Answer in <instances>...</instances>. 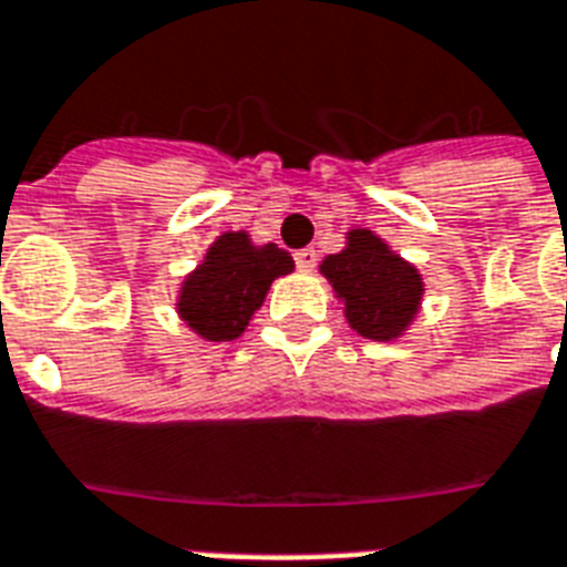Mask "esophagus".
<instances>
[{
    "label": "esophagus",
    "instance_id": "1",
    "mask_svg": "<svg viewBox=\"0 0 567 567\" xmlns=\"http://www.w3.org/2000/svg\"><path fill=\"white\" fill-rule=\"evenodd\" d=\"M293 261H297V267H300L302 274H311V270H315V265H318V252H315L311 247L297 249V252H293Z\"/></svg>",
    "mask_w": 567,
    "mask_h": 567
}]
</instances>
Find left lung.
Masks as SVG:
<instances>
[{
	"label": "left lung",
	"instance_id": "obj_1",
	"mask_svg": "<svg viewBox=\"0 0 567 567\" xmlns=\"http://www.w3.org/2000/svg\"><path fill=\"white\" fill-rule=\"evenodd\" d=\"M320 274L344 302V318L355 336L371 341H396L421 315V270L388 247L377 231L353 226L344 249L320 261Z\"/></svg>",
	"mask_w": 567,
	"mask_h": 567
}]
</instances>
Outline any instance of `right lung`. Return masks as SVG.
Segmentation results:
<instances>
[{
	"label": "right lung",
	"mask_w": 567,
	"mask_h": 567,
	"mask_svg": "<svg viewBox=\"0 0 567 567\" xmlns=\"http://www.w3.org/2000/svg\"><path fill=\"white\" fill-rule=\"evenodd\" d=\"M293 270L276 244H256L247 229L223 231L182 279L176 315L203 341H235L247 332L270 285Z\"/></svg>",
	"instance_id": "obj_1"
}]
</instances>
